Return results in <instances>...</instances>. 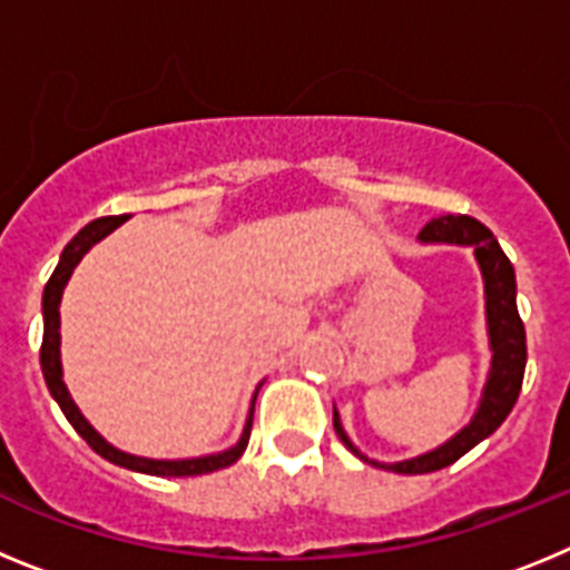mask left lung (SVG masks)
Masks as SVG:
<instances>
[{
    "label": "left lung",
    "mask_w": 570,
    "mask_h": 570,
    "mask_svg": "<svg viewBox=\"0 0 570 570\" xmlns=\"http://www.w3.org/2000/svg\"><path fill=\"white\" fill-rule=\"evenodd\" d=\"M420 242H448V245H471L473 256L480 262L482 282H485V320H488V342H491V371L488 382L482 387V400L473 420L462 428L460 434L451 436L445 445L428 451V454L414 456V460L402 462H376L360 454V448L347 440L345 428H342L340 414L334 407V431L351 454L360 460L380 465L385 471L396 473H431L440 468L451 465L468 454L473 445H480L485 436H491L497 428L505 422L511 414L513 402L520 396L522 376H525V325L517 311V276L508 256L502 254L500 242L493 239L491 230L473 216H436L422 228Z\"/></svg>",
    "instance_id": "1"
}]
</instances>
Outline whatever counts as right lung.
Returning <instances> with one entry per match:
<instances>
[{"label":"right lung","instance_id":"1","mask_svg":"<svg viewBox=\"0 0 570 570\" xmlns=\"http://www.w3.org/2000/svg\"><path fill=\"white\" fill-rule=\"evenodd\" d=\"M130 219L128 214L122 216H102V219H94V223L85 225L73 239L65 245L62 256H59V265L57 271L50 274L48 285H45V294H42V316H45V336H42V374L45 382H48V391L50 396L59 402L62 407V414L68 416V422L77 428V434L88 442L99 456H105L108 462L114 465H122L128 471H139V473H150V476H199V473H210V471H219V468H228L234 465L236 460L242 456V451L248 448L250 440V425H254V402H250V411H248V422H245V431H242L239 442L223 454H208V456H196V460H148V456H134V454H125L119 448L110 445L105 436H99L94 431L88 420L82 416V411L77 407V402L70 400L68 394V385L62 382V360H59V302H62V291L68 285L70 274L73 268L79 265L85 254H88L99 239L116 230L119 225ZM256 400V396H254Z\"/></svg>","mask_w":570,"mask_h":570}]
</instances>
